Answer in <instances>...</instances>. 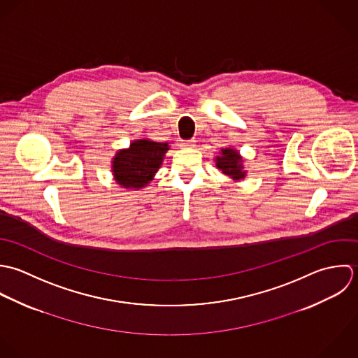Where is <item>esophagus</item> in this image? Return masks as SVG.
Returning a JSON list of instances; mask_svg holds the SVG:
<instances>
[{"mask_svg": "<svg viewBox=\"0 0 358 358\" xmlns=\"http://www.w3.org/2000/svg\"><path fill=\"white\" fill-rule=\"evenodd\" d=\"M195 143H196L195 140H188V141H182L181 146H182V148H194Z\"/></svg>", "mask_w": 358, "mask_h": 358, "instance_id": "34e87169", "label": "esophagus"}]
</instances>
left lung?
Returning a JSON list of instances; mask_svg holds the SVG:
<instances>
[{
  "mask_svg": "<svg viewBox=\"0 0 358 358\" xmlns=\"http://www.w3.org/2000/svg\"><path fill=\"white\" fill-rule=\"evenodd\" d=\"M215 160L217 169H220L225 176L235 181L245 178L246 171L243 170V159L236 149L222 148L220 156H215Z\"/></svg>",
  "mask_w": 358,
  "mask_h": 358,
  "instance_id": "obj_1",
  "label": "left lung"
}]
</instances>
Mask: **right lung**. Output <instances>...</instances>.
Returning <instances> with one entry per match:
<instances>
[{
	"label": "right lung",
	"instance_id": "obj_1",
	"mask_svg": "<svg viewBox=\"0 0 358 358\" xmlns=\"http://www.w3.org/2000/svg\"><path fill=\"white\" fill-rule=\"evenodd\" d=\"M169 148L167 143L137 140L120 149L112 160L116 182L123 188L141 189L153 180Z\"/></svg>",
	"mask_w": 358,
	"mask_h": 358
}]
</instances>
